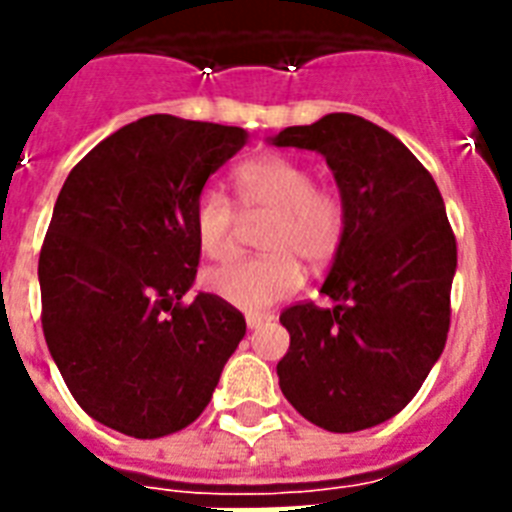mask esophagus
Wrapping results in <instances>:
<instances>
[{"label":"esophagus","instance_id":"1","mask_svg":"<svg viewBox=\"0 0 512 512\" xmlns=\"http://www.w3.org/2000/svg\"><path fill=\"white\" fill-rule=\"evenodd\" d=\"M271 321V316L268 313H247V327L249 329H260L263 324H268Z\"/></svg>","mask_w":512,"mask_h":512}]
</instances>
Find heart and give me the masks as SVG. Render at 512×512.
<instances>
[{
	"mask_svg": "<svg viewBox=\"0 0 512 512\" xmlns=\"http://www.w3.org/2000/svg\"><path fill=\"white\" fill-rule=\"evenodd\" d=\"M236 204L244 220H263L265 255L236 260L204 273V287L241 311H265L303 284L305 260L313 268L337 255L345 236V201L335 188L313 183V170L287 154H263L233 172ZM193 228L204 255L228 260L239 252L241 218L215 188L199 193Z\"/></svg>",
	"mask_w": 512,
	"mask_h": 512,
	"instance_id": "b5f03b06",
	"label": "heart"
}]
</instances>
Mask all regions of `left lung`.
Here are the masks:
<instances>
[{
  "label": "left lung",
  "mask_w": 512,
  "mask_h": 512,
  "mask_svg": "<svg viewBox=\"0 0 512 512\" xmlns=\"http://www.w3.org/2000/svg\"><path fill=\"white\" fill-rule=\"evenodd\" d=\"M273 146L319 151L345 201V236L321 292L281 311V393L305 420L356 433L404 409L441 356L457 239L436 180L409 148L353 114L287 127Z\"/></svg>",
  "instance_id": "obj_1"
}]
</instances>
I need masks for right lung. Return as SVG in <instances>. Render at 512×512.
Returning <instances> with one entry per match:
<instances>
[{
  "label": "right lung",
  "instance_id": "right-lung-1",
  "mask_svg": "<svg viewBox=\"0 0 512 512\" xmlns=\"http://www.w3.org/2000/svg\"><path fill=\"white\" fill-rule=\"evenodd\" d=\"M244 143L241 127L143 116L60 188L39 252L44 340L76 404L124 436L188 428L247 332L217 295L185 300L196 199Z\"/></svg>",
  "mask_w": 512,
  "mask_h": 512
}]
</instances>
